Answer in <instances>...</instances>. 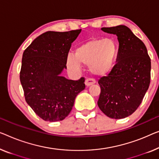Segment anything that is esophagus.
Listing matches in <instances>:
<instances>
[{
	"label": "esophagus",
	"mask_w": 159,
	"mask_h": 159,
	"mask_svg": "<svg viewBox=\"0 0 159 159\" xmlns=\"http://www.w3.org/2000/svg\"><path fill=\"white\" fill-rule=\"evenodd\" d=\"M94 84H96V80L93 79H87L85 80V84L86 86H90Z\"/></svg>",
	"instance_id": "1"
}]
</instances>
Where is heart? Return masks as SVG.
I'll use <instances>...</instances> for the list:
<instances>
[{
	"label": "heart",
	"mask_w": 159,
	"mask_h": 159,
	"mask_svg": "<svg viewBox=\"0 0 159 159\" xmlns=\"http://www.w3.org/2000/svg\"><path fill=\"white\" fill-rule=\"evenodd\" d=\"M118 54L116 43L112 39H93L78 46L73 53L68 54L66 63L73 70L80 69L81 63L89 65L93 74L101 76L112 69Z\"/></svg>",
	"instance_id": "b5f03b06"
}]
</instances>
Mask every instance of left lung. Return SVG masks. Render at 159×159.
<instances>
[{
  "instance_id": "1",
  "label": "left lung",
  "mask_w": 159,
  "mask_h": 159,
  "mask_svg": "<svg viewBox=\"0 0 159 159\" xmlns=\"http://www.w3.org/2000/svg\"><path fill=\"white\" fill-rule=\"evenodd\" d=\"M101 30L116 35L119 46L116 64L108 76L98 80V106L108 117L120 119L140 106L150 84L151 59L145 44L129 28L119 25Z\"/></svg>"
}]
</instances>
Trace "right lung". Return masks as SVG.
<instances>
[{
  "label": "right lung",
  "mask_w": 159,
  "mask_h": 159,
  "mask_svg": "<svg viewBox=\"0 0 159 159\" xmlns=\"http://www.w3.org/2000/svg\"><path fill=\"white\" fill-rule=\"evenodd\" d=\"M81 29L47 31L40 35L23 53L20 73L25 101L46 121L62 120L69 114L75 97L85 89L84 78L67 79L66 57Z\"/></svg>",
  "instance_id": "1"
}]
</instances>
